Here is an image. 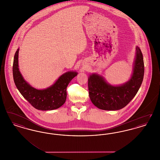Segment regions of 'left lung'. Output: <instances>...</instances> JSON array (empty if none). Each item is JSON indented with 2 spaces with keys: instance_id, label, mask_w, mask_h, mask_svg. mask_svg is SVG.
<instances>
[{
  "instance_id": "8db88e82",
  "label": "left lung",
  "mask_w": 160,
  "mask_h": 160,
  "mask_svg": "<svg viewBox=\"0 0 160 160\" xmlns=\"http://www.w3.org/2000/svg\"><path fill=\"white\" fill-rule=\"evenodd\" d=\"M136 55L133 72L125 83L112 86L97 74H92L88 78V89L92 102L99 109L118 110L126 106L137 94L144 76L143 54L136 47Z\"/></svg>"
}]
</instances>
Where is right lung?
I'll use <instances>...</instances> for the list:
<instances>
[{"instance_id":"add662e5","label":"right lung","mask_w":160,"mask_h":160,"mask_svg":"<svg viewBox=\"0 0 160 160\" xmlns=\"http://www.w3.org/2000/svg\"><path fill=\"white\" fill-rule=\"evenodd\" d=\"M18 51L19 48L14 55L12 72L15 86L23 97L38 110H52L62 106L67 98V88L78 73L71 71L67 72L51 86L38 90L26 82L21 74L18 68Z\"/></svg>"}]
</instances>
